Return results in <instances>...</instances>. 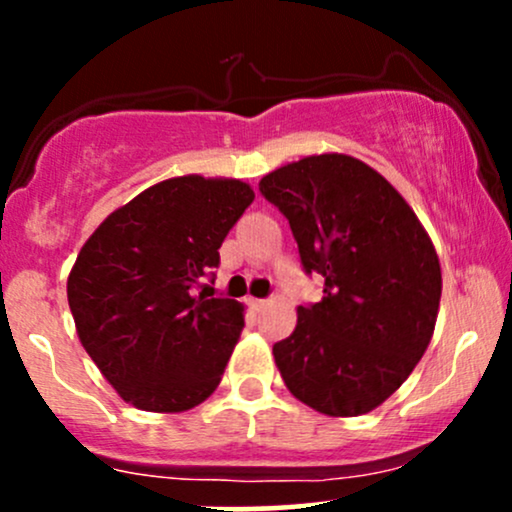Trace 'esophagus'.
Returning <instances> with one entry per match:
<instances>
[{
	"label": "esophagus",
	"mask_w": 512,
	"mask_h": 512,
	"mask_svg": "<svg viewBox=\"0 0 512 512\" xmlns=\"http://www.w3.org/2000/svg\"><path fill=\"white\" fill-rule=\"evenodd\" d=\"M250 308L252 310H257V313H260V310H264V308H267V301H262V298H250Z\"/></svg>",
	"instance_id": "1"
}]
</instances>
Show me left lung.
I'll list each match as a JSON object with an SVG mask.
<instances>
[{
    "mask_svg": "<svg viewBox=\"0 0 512 512\" xmlns=\"http://www.w3.org/2000/svg\"><path fill=\"white\" fill-rule=\"evenodd\" d=\"M289 219L322 301L298 305L274 361L296 399L327 416L378 409L431 344L443 291L438 252L419 216L368 163L315 154L260 180Z\"/></svg>",
    "mask_w": 512,
    "mask_h": 512,
    "instance_id": "left-lung-1",
    "label": "left lung"
}]
</instances>
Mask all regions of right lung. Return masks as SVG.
Masks as SVG:
<instances>
[{
    "instance_id": "obj_1",
    "label": "right lung",
    "mask_w": 512,
    "mask_h": 512,
    "mask_svg": "<svg viewBox=\"0 0 512 512\" xmlns=\"http://www.w3.org/2000/svg\"><path fill=\"white\" fill-rule=\"evenodd\" d=\"M255 192L236 178L180 175L117 207L67 279L76 334L132 407L180 414L221 383L245 305L211 298L204 274Z\"/></svg>"
}]
</instances>
